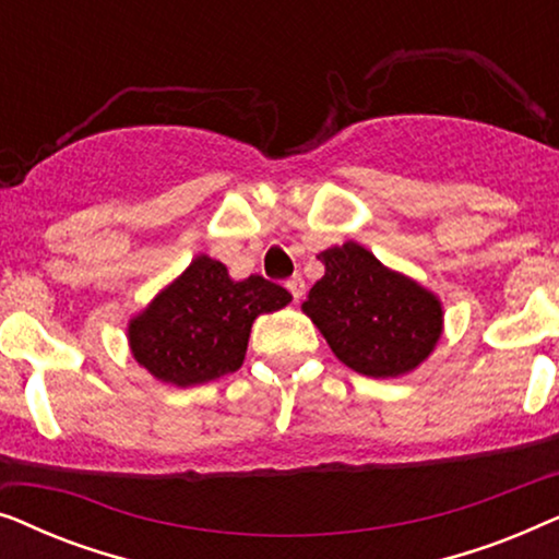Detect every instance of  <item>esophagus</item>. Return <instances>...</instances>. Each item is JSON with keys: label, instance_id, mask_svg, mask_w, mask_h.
<instances>
[{"label": "esophagus", "instance_id": "esophagus-1", "mask_svg": "<svg viewBox=\"0 0 559 559\" xmlns=\"http://www.w3.org/2000/svg\"><path fill=\"white\" fill-rule=\"evenodd\" d=\"M287 289H289V293H293L295 302H300V300H302V295H305V280H302V277H293V280H287Z\"/></svg>", "mask_w": 559, "mask_h": 559}]
</instances>
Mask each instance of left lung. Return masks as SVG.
I'll list each match as a JSON object with an SVG mask.
<instances>
[{"mask_svg": "<svg viewBox=\"0 0 559 559\" xmlns=\"http://www.w3.org/2000/svg\"><path fill=\"white\" fill-rule=\"evenodd\" d=\"M318 259L325 274L302 312L341 364L371 379H396L432 356L445 323L432 289L389 270L356 241L320 251Z\"/></svg>", "mask_w": 559, "mask_h": 559, "instance_id": "8db88e82", "label": "left lung"}]
</instances>
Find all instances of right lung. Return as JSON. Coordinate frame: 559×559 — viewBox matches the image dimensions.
Segmentation results:
<instances>
[{
    "mask_svg": "<svg viewBox=\"0 0 559 559\" xmlns=\"http://www.w3.org/2000/svg\"><path fill=\"white\" fill-rule=\"evenodd\" d=\"M289 302L285 287L259 274L234 280L224 262L198 254L129 318V350L163 384H205L239 369L254 320Z\"/></svg>",
    "mask_w": 559,
    "mask_h": 559,
    "instance_id": "right-lung-1",
    "label": "right lung"
}]
</instances>
